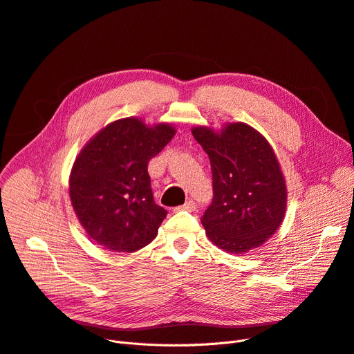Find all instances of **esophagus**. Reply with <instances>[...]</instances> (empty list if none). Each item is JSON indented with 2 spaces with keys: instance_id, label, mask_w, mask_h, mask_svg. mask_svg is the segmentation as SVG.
I'll return each mask as SVG.
<instances>
[{
  "instance_id": "obj_1",
  "label": "esophagus",
  "mask_w": 354,
  "mask_h": 354,
  "mask_svg": "<svg viewBox=\"0 0 354 354\" xmlns=\"http://www.w3.org/2000/svg\"><path fill=\"white\" fill-rule=\"evenodd\" d=\"M195 208H196L195 203L192 201V199H189V201H187V203L183 204V205L176 207V208H175V211H189V212H192V211H195Z\"/></svg>"
}]
</instances>
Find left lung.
<instances>
[{"mask_svg": "<svg viewBox=\"0 0 354 354\" xmlns=\"http://www.w3.org/2000/svg\"><path fill=\"white\" fill-rule=\"evenodd\" d=\"M192 136L211 163L214 196L201 220L208 239L227 253L260 248L286 208L285 179L270 145L244 122L221 133L195 127Z\"/></svg>", "mask_w": 354, "mask_h": 354, "instance_id": "left-lung-1", "label": "left lung"}]
</instances>
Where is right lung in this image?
I'll use <instances>...</instances> for the list:
<instances>
[{"label":"right lung","instance_id":"right-lung-1","mask_svg":"<svg viewBox=\"0 0 354 354\" xmlns=\"http://www.w3.org/2000/svg\"><path fill=\"white\" fill-rule=\"evenodd\" d=\"M169 124L122 118L102 129L73 163L69 194L88 236L102 249L133 253L156 237L167 211L153 198L147 165L172 140Z\"/></svg>","mask_w":354,"mask_h":354}]
</instances>
